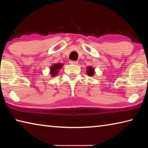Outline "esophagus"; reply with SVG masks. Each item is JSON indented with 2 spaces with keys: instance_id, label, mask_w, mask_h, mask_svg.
Wrapping results in <instances>:
<instances>
[{
  "instance_id": "obj_1",
  "label": "esophagus",
  "mask_w": 148,
  "mask_h": 148,
  "mask_svg": "<svg viewBox=\"0 0 148 148\" xmlns=\"http://www.w3.org/2000/svg\"><path fill=\"white\" fill-rule=\"evenodd\" d=\"M70 63L72 64H77V61H70Z\"/></svg>"
}]
</instances>
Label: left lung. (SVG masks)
<instances>
[{"instance_id":"1","label":"left lung","mask_w":148,"mask_h":148,"mask_svg":"<svg viewBox=\"0 0 148 148\" xmlns=\"http://www.w3.org/2000/svg\"><path fill=\"white\" fill-rule=\"evenodd\" d=\"M87 73L88 75H89V76H92V75H94V70L92 68H91V67H89L88 68V70L87 71Z\"/></svg>"}]
</instances>
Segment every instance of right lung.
I'll use <instances>...</instances> for the list:
<instances>
[{
	"mask_svg": "<svg viewBox=\"0 0 148 148\" xmlns=\"http://www.w3.org/2000/svg\"><path fill=\"white\" fill-rule=\"evenodd\" d=\"M62 64L61 63H58V64H53V66H51V74L53 76H55L56 75H57V74L58 73V71H57V70L60 69L62 67Z\"/></svg>",
	"mask_w": 148,
	"mask_h": 148,
	"instance_id": "obj_1",
	"label": "right lung"
}]
</instances>
